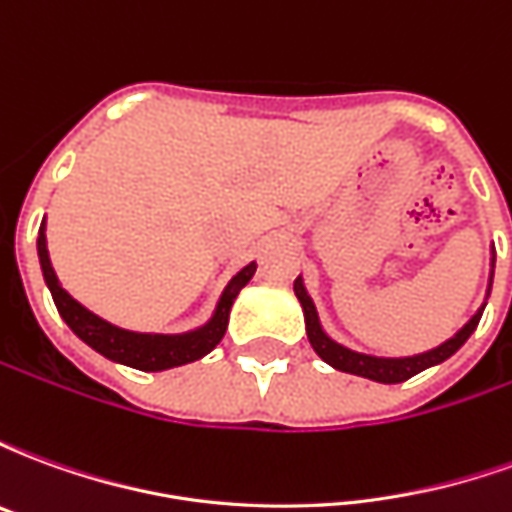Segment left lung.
I'll use <instances>...</instances> for the list:
<instances>
[{
    "mask_svg": "<svg viewBox=\"0 0 512 512\" xmlns=\"http://www.w3.org/2000/svg\"><path fill=\"white\" fill-rule=\"evenodd\" d=\"M293 290H296V296H299L301 301L304 323H307V337H310V345L315 348V354L321 356L326 365L337 367V370H343V373H354V376L370 378V381H378V384H400V381H408L411 376L422 373L425 367H433L439 365V362H444V359H450V356L472 337V332L477 329V323H480L485 310L483 307V310L477 312L472 321L466 323L452 340H447V343L439 345V348H433L428 354L406 356V359H378V356H365L356 354V351H348L343 345H337L334 340H329V337L323 334L321 323H318V312H315V304H312V299L307 296L301 279L293 282Z\"/></svg>",
    "mask_w": 512,
    "mask_h": 512,
    "instance_id": "8db88e82",
    "label": "left lung"
}]
</instances>
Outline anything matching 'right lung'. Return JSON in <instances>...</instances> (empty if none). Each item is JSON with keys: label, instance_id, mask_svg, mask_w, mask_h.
<instances>
[{"label": "right lung", "instance_id": "right-lung-1", "mask_svg": "<svg viewBox=\"0 0 512 512\" xmlns=\"http://www.w3.org/2000/svg\"><path fill=\"white\" fill-rule=\"evenodd\" d=\"M38 257L40 268H43V277H46V285L51 290V299L60 310L62 321L68 323L73 329V334H79L84 343L95 348L98 354H104L106 359L112 362H120V365L136 367V370H169V367L189 365L194 359H202L205 354H211L216 345L222 343L224 332H227V321H230V307H233L235 296L241 293L246 282L255 274V263L238 274V277L227 285V290L222 293V301L216 307V315L208 326H202L200 332L180 334V337H164V334H136L126 332V329H117L112 323L101 321L98 315L87 312L79 304L73 301L65 290L60 288L57 282V274L51 268L49 249H46V235H43V227H40L38 235Z\"/></svg>", "mask_w": 512, "mask_h": 512}]
</instances>
